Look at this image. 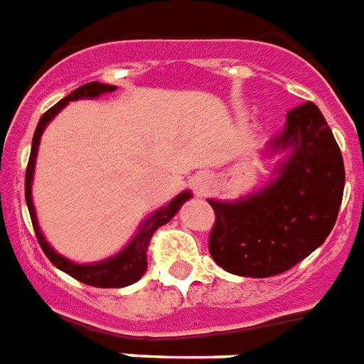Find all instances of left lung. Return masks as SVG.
I'll return each mask as SVG.
<instances>
[{
  "mask_svg": "<svg viewBox=\"0 0 364 364\" xmlns=\"http://www.w3.org/2000/svg\"><path fill=\"white\" fill-rule=\"evenodd\" d=\"M272 146L293 148L276 181L239 203L210 200V255L237 276L270 278L293 268L324 243L340 212L346 168L318 107L289 109Z\"/></svg>",
  "mask_w": 364,
  "mask_h": 364,
  "instance_id": "1",
  "label": "left lung"
}]
</instances>
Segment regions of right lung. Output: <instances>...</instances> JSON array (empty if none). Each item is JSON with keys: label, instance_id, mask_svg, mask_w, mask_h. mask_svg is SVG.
<instances>
[{"label": "right lung", "instance_id": "right-lung-1", "mask_svg": "<svg viewBox=\"0 0 364 364\" xmlns=\"http://www.w3.org/2000/svg\"><path fill=\"white\" fill-rule=\"evenodd\" d=\"M115 86L102 85V82H88V85L79 86L77 90H73L69 96H65L63 100H59L58 104L53 107H50L38 121V127L34 131V136H32V150L31 158H28V166H26V175H24V196H26V206H28V212H31L32 228H34V233H36V239H38L40 247L44 250V255L50 258L55 268L63 270L65 274L73 276L75 279H79L82 284L92 285V287H125V285H131L134 282H139L142 278V274L146 272V249L150 237L154 235V231L168 223L171 218L177 214V210L181 208V204L191 196V193H181L179 196H175L173 200L164 206L161 210H158L154 216H150L146 222L142 223L139 233L134 235V239L131 243L121 250L119 255L109 260H104V262H98V264H73L67 258H63L61 255H58L55 250L50 249V245L46 243L44 235L38 228V222H36V214H34V206H32V196H31V185H32V173H34V161H36V152H38L40 136L44 133L46 125L55 117L61 107L65 106L67 102L79 98H96L100 94L104 92H114Z\"/></svg>", "mask_w": 364, "mask_h": 364}]
</instances>
